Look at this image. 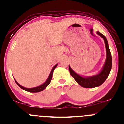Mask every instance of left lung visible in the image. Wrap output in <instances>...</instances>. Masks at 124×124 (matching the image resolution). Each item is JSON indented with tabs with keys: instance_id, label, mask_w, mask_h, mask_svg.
Segmentation results:
<instances>
[{
	"instance_id": "left-lung-1",
	"label": "left lung",
	"mask_w": 124,
	"mask_h": 124,
	"mask_svg": "<svg viewBox=\"0 0 124 124\" xmlns=\"http://www.w3.org/2000/svg\"><path fill=\"white\" fill-rule=\"evenodd\" d=\"M97 33L104 39V42L105 44L106 51H107V59L105 63L102 68V70L97 75L94 76L88 77V78H83L78 74L75 73L70 66L69 65V70L71 76L76 80V81L81 86L86 88H92L97 86H100L105 81L108 76L110 73L112 68V56L109 49L108 43L105 36L99 32H97Z\"/></svg>"
}]
</instances>
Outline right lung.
Returning <instances> with one entry per match:
<instances>
[{"label": "right lung", "instance_id": "obj_1", "mask_svg": "<svg viewBox=\"0 0 124 124\" xmlns=\"http://www.w3.org/2000/svg\"><path fill=\"white\" fill-rule=\"evenodd\" d=\"M57 64H56L55 66H54V68H52V70H51L50 74H49V76L48 77V79L46 80V81L45 82L44 84H43L42 85H41L39 86H37V87H35V88H24L23 87V86H21L19 84L17 83V82L16 81L15 79V81L16 82V83L17 84V85H18L19 87L22 88V89H23L24 90H25V91H28V92H40L41 91H43L45 88H46V86H47L49 84V83H51V80H52V74H53V72H54V69L56 68V67H57Z\"/></svg>", "mask_w": 124, "mask_h": 124}]
</instances>
